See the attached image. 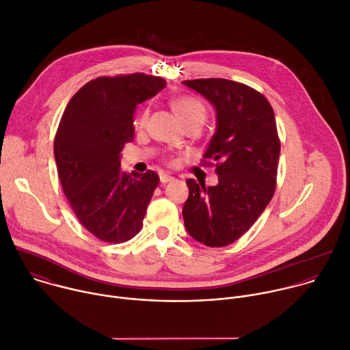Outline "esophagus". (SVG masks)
<instances>
[{"label":"esophagus","instance_id":"1","mask_svg":"<svg viewBox=\"0 0 350 350\" xmlns=\"http://www.w3.org/2000/svg\"><path fill=\"white\" fill-rule=\"evenodd\" d=\"M173 180H174V177H172V176H169V174H165V173L161 174V183H162V184H167V183H170V181H173Z\"/></svg>","mask_w":350,"mask_h":350}]
</instances>
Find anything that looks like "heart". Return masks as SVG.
Segmentation results:
<instances>
[{"instance_id": "b5f03b06", "label": "heart", "mask_w": 350, "mask_h": 350, "mask_svg": "<svg viewBox=\"0 0 350 350\" xmlns=\"http://www.w3.org/2000/svg\"><path fill=\"white\" fill-rule=\"evenodd\" d=\"M170 104H172L173 111L181 119L183 123H187V122H189L192 119H196V118L205 119V115H206L205 107L193 96H188V95L176 96V98L172 99ZM148 116H149V111L145 108L139 113L135 124L138 127H144L146 124V122H148Z\"/></svg>"}]
</instances>
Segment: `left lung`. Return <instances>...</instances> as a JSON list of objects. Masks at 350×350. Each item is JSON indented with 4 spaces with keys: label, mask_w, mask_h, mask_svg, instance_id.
Returning a JSON list of instances; mask_svg holds the SVG:
<instances>
[{
    "label": "left lung",
    "mask_w": 350,
    "mask_h": 350,
    "mask_svg": "<svg viewBox=\"0 0 350 350\" xmlns=\"http://www.w3.org/2000/svg\"><path fill=\"white\" fill-rule=\"evenodd\" d=\"M202 94L217 112V129L202 159L216 166L219 184L187 180L183 208L189 235L211 247L235 242L263 213L275 191L280 138L267 98L226 79L183 81Z\"/></svg>",
    "instance_id": "8db88e82"
}]
</instances>
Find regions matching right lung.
<instances>
[{
  "label": "right lung",
  "mask_w": 350,
  "mask_h": 350,
  "mask_svg": "<svg viewBox=\"0 0 350 350\" xmlns=\"http://www.w3.org/2000/svg\"><path fill=\"white\" fill-rule=\"evenodd\" d=\"M166 80L145 73L101 76L69 101L54 141L59 181L83 227L109 243L134 238L159 176L122 172L119 154L133 141V113Z\"/></svg>",
  "instance_id": "1"
}]
</instances>
